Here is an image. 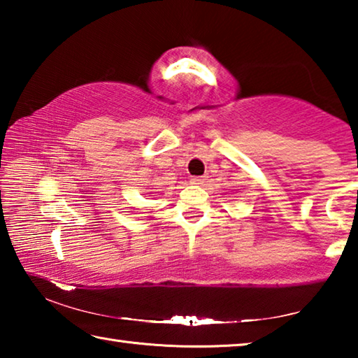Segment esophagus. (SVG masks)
Wrapping results in <instances>:
<instances>
[{
    "instance_id": "34e87169",
    "label": "esophagus",
    "mask_w": 358,
    "mask_h": 358,
    "mask_svg": "<svg viewBox=\"0 0 358 358\" xmlns=\"http://www.w3.org/2000/svg\"><path fill=\"white\" fill-rule=\"evenodd\" d=\"M203 181H205V177H191L189 178L191 185H202Z\"/></svg>"
}]
</instances>
